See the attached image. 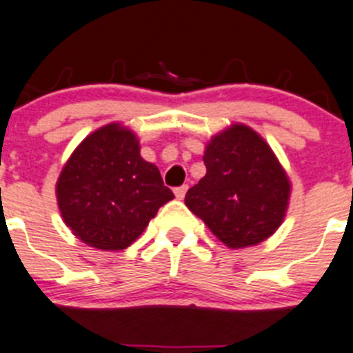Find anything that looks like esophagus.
Returning <instances> with one entry per match:
<instances>
[{
    "instance_id": "esophagus-1",
    "label": "esophagus",
    "mask_w": 353,
    "mask_h": 353,
    "mask_svg": "<svg viewBox=\"0 0 353 353\" xmlns=\"http://www.w3.org/2000/svg\"><path fill=\"white\" fill-rule=\"evenodd\" d=\"M187 185H181V187L175 188V197L178 199V201H181V199L185 197V194H187Z\"/></svg>"
}]
</instances>
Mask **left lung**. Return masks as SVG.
<instances>
[{"mask_svg": "<svg viewBox=\"0 0 353 353\" xmlns=\"http://www.w3.org/2000/svg\"><path fill=\"white\" fill-rule=\"evenodd\" d=\"M205 175L185 205L230 249L270 239L290 204L292 183L280 159L254 128L232 123L205 144Z\"/></svg>", "mask_w": 353, "mask_h": 353, "instance_id": "8db88e82", "label": "left lung"}]
</instances>
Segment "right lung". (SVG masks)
Segmentation results:
<instances>
[{
	"label": "right lung",
	"mask_w": 353,
	"mask_h": 353,
	"mask_svg": "<svg viewBox=\"0 0 353 353\" xmlns=\"http://www.w3.org/2000/svg\"><path fill=\"white\" fill-rule=\"evenodd\" d=\"M172 199L158 166L141 156L135 132L120 121L87 135L57 181L65 225L99 250L127 249Z\"/></svg>",
	"instance_id": "right-lung-1"
}]
</instances>
